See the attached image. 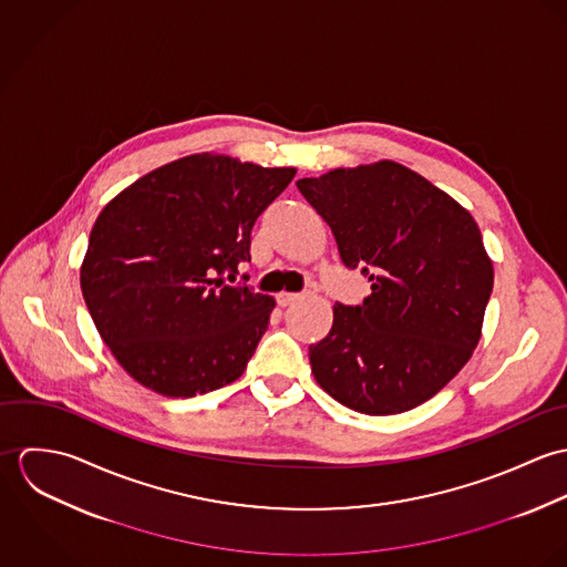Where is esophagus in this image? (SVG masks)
<instances>
[{
	"instance_id": "esophagus-1",
	"label": "esophagus",
	"mask_w": 567,
	"mask_h": 567,
	"mask_svg": "<svg viewBox=\"0 0 567 567\" xmlns=\"http://www.w3.org/2000/svg\"><path fill=\"white\" fill-rule=\"evenodd\" d=\"M299 299V295L297 292H279L277 295V303L281 306V308H286V306H290L292 301H297Z\"/></svg>"
}]
</instances>
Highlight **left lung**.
<instances>
[{"label":"left lung","instance_id":"8db88e82","mask_svg":"<svg viewBox=\"0 0 567 567\" xmlns=\"http://www.w3.org/2000/svg\"><path fill=\"white\" fill-rule=\"evenodd\" d=\"M297 187L342 264L371 281L360 306H333L329 333L310 344L317 382L373 416L427 402L472 358L493 290L472 214L395 162L338 167Z\"/></svg>","mask_w":567,"mask_h":567}]
</instances>
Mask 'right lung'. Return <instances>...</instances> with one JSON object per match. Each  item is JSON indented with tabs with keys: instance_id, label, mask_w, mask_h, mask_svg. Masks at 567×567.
I'll return each instance as SVG.
<instances>
[{
	"instance_id": "1",
	"label": "right lung",
	"mask_w": 567,
	"mask_h": 567,
	"mask_svg": "<svg viewBox=\"0 0 567 567\" xmlns=\"http://www.w3.org/2000/svg\"><path fill=\"white\" fill-rule=\"evenodd\" d=\"M295 174L203 153L148 172L100 212L82 297L133 380L194 398L243 375L275 299L225 275L250 261L255 220Z\"/></svg>"
}]
</instances>
